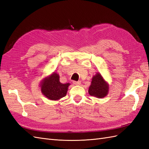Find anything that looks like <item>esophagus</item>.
<instances>
[{"label":"esophagus","mask_w":149,"mask_h":149,"mask_svg":"<svg viewBox=\"0 0 149 149\" xmlns=\"http://www.w3.org/2000/svg\"><path fill=\"white\" fill-rule=\"evenodd\" d=\"M73 83L74 85H80L81 84V81H73Z\"/></svg>","instance_id":"esophagus-1"}]
</instances>
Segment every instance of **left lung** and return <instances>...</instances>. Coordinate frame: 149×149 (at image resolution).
<instances>
[{
  "label": "left lung",
  "instance_id": "left-lung-1",
  "mask_svg": "<svg viewBox=\"0 0 149 149\" xmlns=\"http://www.w3.org/2000/svg\"><path fill=\"white\" fill-rule=\"evenodd\" d=\"M109 86L100 73L93 76L88 93L90 95L97 98L106 97L109 93Z\"/></svg>",
  "mask_w": 149,
  "mask_h": 149
}]
</instances>
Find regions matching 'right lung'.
<instances>
[{
    "instance_id": "obj_1",
    "label": "right lung",
    "mask_w": 149,
    "mask_h": 149,
    "mask_svg": "<svg viewBox=\"0 0 149 149\" xmlns=\"http://www.w3.org/2000/svg\"><path fill=\"white\" fill-rule=\"evenodd\" d=\"M70 85L69 83H61L59 74L53 72L42 79L40 86L42 93L48 100L58 101L66 95Z\"/></svg>"
}]
</instances>
